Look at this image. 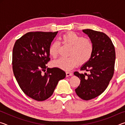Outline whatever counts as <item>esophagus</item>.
Masks as SVG:
<instances>
[{
  "label": "esophagus",
  "instance_id": "1",
  "mask_svg": "<svg viewBox=\"0 0 125 125\" xmlns=\"http://www.w3.org/2000/svg\"><path fill=\"white\" fill-rule=\"evenodd\" d=\"M73 73L71 72H66V77H69V76H72Z\"/></svg>",
  "mask_w": 125,
  "mask_h": 125
}]
</instances>
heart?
Returning a JSON list of instances; mask_svg holds the SVG:
<instances>
[{
  "instance_id": "heart-1",
  "label": "heart",
  "mask_w": 125,
  "mask_h": 125,
  "mask_svg": "<svg viewBox=\"0 0 125 125\" xmlns=\"http://www.w3.org/2000/svg\"><path fill=\"white\" fill-rule=\"evenodd\" d=\"M62 43L71 47L69 58H60L54 61L52 64L65 71H69L75 67L78 62L83 64L88 62L92 57L94 46L90 39L73 32H69L63 35L61 37ZM60 44L54 41L49 48V53L52 57L56 58L58 53Z\"/></svg>"
}]
</instances>
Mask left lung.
<instances>
[{"label": "left lung", "mask_w": 125, "mask_h": 125, "mask_svg": "<svg viewBox=\"0 0 125 125\" xmlns=\"http://www.w3.org/2000/svg\"><path fill=\"white\" fill-rule=\"evenodd\" d=\"M83 32L92 41L94 51L90 60L80 67L89 74L74 73L81 80L75 91L79 98L89 100L100 95L108 86L114 75L116 55L113 42L105 33L90 29Z\"/></svg>", "instance_id": "1"}]
</instances>
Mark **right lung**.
I'll return each instance as SVG.
<instances>
[{
  "mask_svg": "<svg viewBox=\"0 0 125 125\" xmlns=\"http://www.w3.org/2000/svg\"><path fill=\"white\" fill-rule=\"evenodd\" d=\"M57 33L27 32L16 40L12 50L15 77L23 92L35 100L49 98L58 82L66 75L59 68H48L45 72L50 60L49 48Z\"/></svg>",
  "mask_w": 125,
  "mask_h": 125,
  "instance_id": "add662e5",
  "label": "right lung"
}]
</instances>
